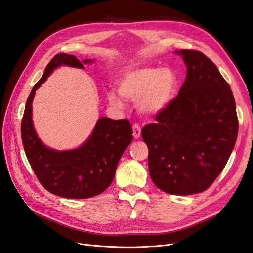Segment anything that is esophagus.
<instances>
[{
	"label": "esophagus",
	"instance_id": "34e87169",
	"mask_svg": "<svg viewBox=\"0 0 253 253\" xmlns=\"http://www.w3.org/2000/svg\"><path fill=\"white\" fill-rule=\"evenodd\" d=\"M141 135V128L138 125H134L133 126V136L135 139H138Z\"/></svg>",
	"mask_w": 253,
	"mask_h": 253
}]
</instances>
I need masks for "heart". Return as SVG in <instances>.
I'll return each mask as SVG.
<instances>
[{
    "mask_svg": "<svg viewBox=\"0 0 253 253\" xmlns=\"http://www.w3.org/2000/svg\"><path fill=\"white\" fill-rule=\"evenodd\" d=\"M178 85V75L173 68L154 66L126 71L117 82L119 95L135 101L137 111L148 116L164 112L174 100ZM108 100L114 108H124L121 98L113 91Z\"/></svg>",
    "mask_w": 253,
    "mask_h": 253,
    "instance_id": "heart-1",
    "label": "heart"
}]
</instances>
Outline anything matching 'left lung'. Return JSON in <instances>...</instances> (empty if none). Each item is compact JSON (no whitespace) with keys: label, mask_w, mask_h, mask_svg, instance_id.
<instances>
[{"label":"left lung","mask_w":253,"mask_h":253,"mask_svg":"<svg viewBox=\"0 0 253 253\" xmlns=\"http://www.w3.org/2000/svg\"><path fill=\"white\" fill-rule=\"evenodd\" d=\"M187 66L179 93L156 122L142 128L149 172L174 195L208 189L230 157L239 132L232 90L216 65L197 50H175Z\"/></svg>","instance_id":"8db88e82"}]
</instances>
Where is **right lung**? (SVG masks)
<instances>
[{"label": "right lung", "mask_w": 253, "mask_h": 253, "mask_svg": "<svg viewBox=\"0 0 253 253\" xmlns=\"http://www.w3.org/2000/svg\"><path fill=\"white\" fill-rule=\"evenodd\" d=\"M93 59L82 62L73 55L58 53L45 68L26 101L21 124L23 147L28 162L41 185L50 193L65 198H89L110 187L119 159L133 140V131L127 119L97 120L86 141L73 150L58 151L48 148L38 137L33 122V100L36 90L61 65L84 68Z\"/></svg>", "instance_id": "add662e5"}]
</instances>
